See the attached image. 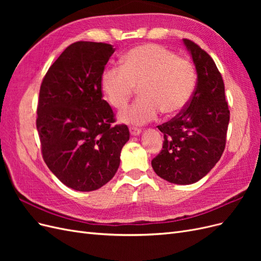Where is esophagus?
I'll list each match as a JSON object with an SVG mask.
<instances>
[{"label": "esophagus", "mask_w": 261, "mask_h": 261, "mask_svg": "<svg viewBox=\"0 0 261 261\" xmlns=\"http://www.w3.org/2000/svg\"><path fill=\"white\" fill-rule=\"evenodd\" d=\"M129 133H130L132 136H138L139 134H141V129H139L137 127H134V126H130Z\"/></svg>", "instance_id": "esophagus-1"}]
</instances>
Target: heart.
<instances>
[{"mask_svg":"<svg viewBox=\"0 0 261 261\" xmlns=\"http://www.w3.org/2000/svg\"><path fill=\"white\" fill-rule=\"evenodd\" d=\"M197 75L193 63L162 45L147 43L133 48L122 66L107 67L101 89L115 109L124 108L139 87L140 98L118 113L125 124L143 125L159 115L176 114L191 100Z\"/></svg>","mask_w":261,"mask_h":261,"instance_id":"b5f03b06","label":"heart"}]
</instances>
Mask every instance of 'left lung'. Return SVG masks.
<instances>
[{"instance_id":"obj_1","label":"left lung","mask_w":261,"mask_h":261,"mask_svg":"<svg viewBox=\"0 0 261 261\" xmlns=\"http://www.w3.org/2000/svg\"><path fill=\"white\" fill-rule=\"evenodd\" d=\"M197 73V85L186 108L158 128L163 133L161 152L151 161L158 176L188 185L206 176L225 148L230 111L222 76L210 55L183 39Z\"/></svg>"}]
</instances>
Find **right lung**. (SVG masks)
I'll use <instances>...</instances> for the list:
<instances>
[{
    "label": "right lung",
    "instance_id": "right-lung-1",
    "mask_svg": "<svg viewBox=\"0 0 261 261\" xmlns=\"http://www.w3.org/2000/svg\"><path fill=\"white\" fill-rule=\"evenodd\" d=\"M114 51L102 42L70 44L40 87L37 129L43 160L78 192L96 191L112 179L129 140L127 126H111L113 111L102 99L101 75Z\"/></svg>",
    "mask_w": 261,
    "mask_h": 261
}]
</instances>
